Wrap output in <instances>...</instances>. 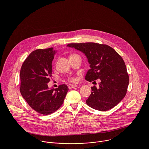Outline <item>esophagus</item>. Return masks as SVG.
I'll use <instances>...</instances> for the list:
<instances>
[{"mask_svg": "<svg viewBox=\"0 0 149 149\" xmlns=\"http://www.w3.org/2000/svg\"><path fill=\"white\" fill-rule=\"evenodd\" d=\"M76 87H77V85H70L68 86V88L69 89H70L72 88H76Z\"/></svg>", "mask_w": 149, "mask_h": 149, "instance_id": "1", "label": "esophagus"}]
</instances>
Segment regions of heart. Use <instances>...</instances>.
<instances>
[{"label": "heart", "mask_w": 149, "mask_h": 149, "mask_svg": "<svg viewBox=\"0 0 149 149\" xmlns=\"http://www.w3.org/2000/svg\"><path fill=\"white\" fill-rule=\"evenodd\" d=\"M68 80H69V81H70V82H74V81H76V79L74 78V77H69V78L68 79Z\"/></svg>", "instance_id": "heart-1"}]
</instances>
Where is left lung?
Returning a JSON list of instances; mask_svg holds the SVG:
<instances>
[{
  "label": "left lung",
  "mask_w": 149,
  "mask_h": 149,
  "mask_svg": "<svg viewBox=\"0 0 149 149\" xmlns=\"http://www.w3.org/2000/svg\"><path fill=\"white\" fill-rule=\"evenodd\" d=\"M84 53L90 64L85 79L91 82L99 79V86L91 87L92 92L86 100L88 106L99 111H108L125 97L129 84L126 66L122 57L105 44L86 42L69 43Z\"/></svg>",
  "instance_id": "obj_1"
}]
</instances>
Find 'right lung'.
Segmentation results:
<instances>
[{"label": "right lung", "instance_id": "add662e5", "mask_svg": "<svg viewBox=\"0 0 149 149\" xmlns=\"http://www.w3.org/2000/svg\"><path fill=\"white\" fill-rule=\"evenodd\" d=\"M55 53L53 47L33 51L24 61L20 71L22 96L29 106L42 115L52 113L61 106L69 89L65 84L49 89Z\"/></svg>", "mask_w": 149, "mask_h": 149}]
</instances>
